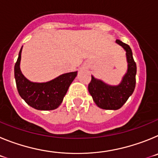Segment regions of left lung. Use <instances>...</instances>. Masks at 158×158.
<instances>
[{
  "mask_svg": "<svg viewBox=\"0 0 158 158\" xmlns=\"http://www.w3.org/2000/svg\"><path fill=\"white\" fill-rule=\"evenodd\" d=\"M115 43L126 51L127 62V70L121 82L118 85H110L92 76L91 82L88 87L95 104L105 110H118L122 107L133 93L136 84L137 67L131 47L118 40H116Z\"/></svg>",
  "mask_w": 158,
  "mask_h": 158,
  "instance_id": "left-lung-1",
  "label": "left lung"
}]
</instances>
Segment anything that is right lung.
I'll return each mask as SVG.
<instances>
[{
  "label": "right lung",
  "instance_id": "right-lung-1",
  "mask_svg": "<svg viewBox=\"0 0 158 158\" xmlns=\"http://www.w3.org/2000/svg\"><path fill=\"white\" fill-rule=\"evenodd\" d=\"M21 47L14 67L18 93L26 103L35 109L50 111L58 108L62 103L69 85L77 75V71L66 73L47 82H33L25 77L20 70Z\"/></svg>",
  "mask_w": 158,
  "mask_h": 158
}]
</instances>
